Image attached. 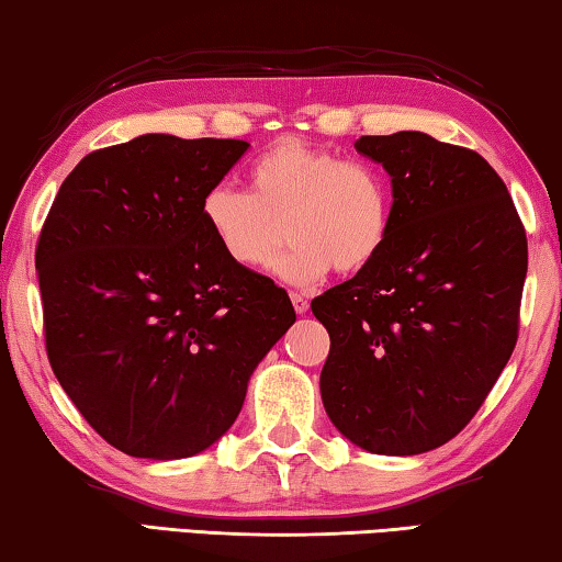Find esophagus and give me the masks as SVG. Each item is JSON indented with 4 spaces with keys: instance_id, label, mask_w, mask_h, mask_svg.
<instances>
[{
    "instance_id": "obj_1",
    "label": "esophagus",
    "mask_w": 562,
    "mask_h": 562,
    "mask_svg": "<svg viewBox=\"0 0 562 562\" xmlns=\"http://www.w3.org/2000/svg\"><path fill=\"white\" fill-rule=\"evenodd\" d=\"M292 307H295V313L297 315H305L307 310H310V302H307V297L305 295H300V292H292Z\"/></svg>"
}]
</instances>
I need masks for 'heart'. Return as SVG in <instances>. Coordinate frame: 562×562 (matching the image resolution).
Returning <instances> with one entry per match:
<instances>
[{
	"label": "heart",
	"mask_w": 562,
	"mask_h": 562,
	"mask_svg": "<svg viewBox=\"0 0 562 562\" xmlns=\"http://www.w3.org/2000/svg\"><path fill=\"white\" fill-rule=\"evenodd\" d=\"M249 192L215 184L202 198V220L229 262L260 267L274 257L280 280L307 288L333 272H362L393 233V190L364 159L282 139L249 167Z\"/></svg>",
	"instance_id": "b5f03b06"
}]
</instances>
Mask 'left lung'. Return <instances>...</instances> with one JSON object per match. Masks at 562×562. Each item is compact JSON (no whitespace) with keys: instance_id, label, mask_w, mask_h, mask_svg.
<instances>
[{"instance_id":"obj_1","label":"left lung","mask_w":562,"mask_h":562,"mask_svg":"<svg viewBox=\"0 0 562 562\" xmlns=\"http://www.w3.org/2000/svg\"><path fill=\"white\" fill-rule=\"evenodd\" d=\"M393 177V233L313 300L329 355L319 393L347 440L420 456L473 420L518 342L528 237L475 149L423 132L355 142Z\"/></svg>"}]
</instances>
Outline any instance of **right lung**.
<instances>
[{"instance_id":"right-lung-1","label":"right lung","mask_w":562,"mask_h":562,"mask_svg":"<svg viewBox=\"0 0 562 562\" xmlns=\"http://www.w3.org/2000/svg\"><path fill=\"white\" fill-rule=\"evenodd\" d=\"M247 147L142 135L94 149L42 225L49 364L97 435L132 458H190L220 440L295 323L288 292L229 262L202 220V198Z\"/></svg>"}]
</instances>
